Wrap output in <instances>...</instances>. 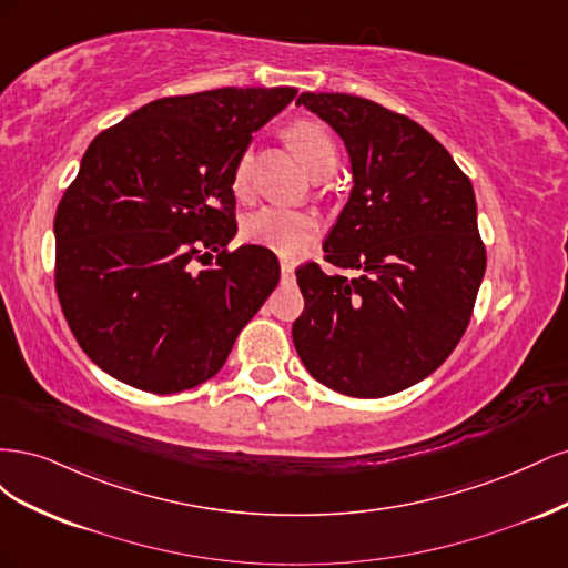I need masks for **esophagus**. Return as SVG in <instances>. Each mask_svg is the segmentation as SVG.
<instances>
[{
    "instance_id": "obj_1",
    "label": "esophagus",
    "mask_w": 568,
    "mask_h": 568,
    "mask_svg": "<svg viewBox=\"0 0 568 568\" xmlns=\"http://www.w3.org/2000/svg\"><path fill=\"white\" fill-rule=\"evenodd\" d=\"M280 267H282V274H284V277H294V270H296V265H294V263H291V261H282V263H280Z\"/></svg>"
}]
</instances>
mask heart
Segmentation results:
<instances>
[{
    "label": "heart",
    "mask_w": 568,
    "mask_h": 568,
    "mask_svg": "<svg viewBox=\"0 0 568 568\" xmlns=\"http://www.w3.org/2000/svg\"><path fill=\"white\" fill-rule=\"evenodd\" d=\"M286 136L291 146H294L296 156L313 175L320 173V170L336 168V144L326 128L315 123V120H298V123L286 130ZM251 161L253 153L251 149H246L236 159L232 170V192L239 199L251 196ZM244 234L253 244H261L274 253L294 257L315 242L320 234V222L307 211L267 205V209H261L244 222Z\"/></svg>",
    "instance_id": "obj_1"
}]
</instances>
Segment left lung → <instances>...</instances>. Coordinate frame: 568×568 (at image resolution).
<instances>
[{"mask_svg":"<svg viewBox=\"0 0 568 568\" xmlns=\"http://www.w3.org/2000/svg\"><path fill=\"white\" fill-rule=\"evenodd\" d=\"M296 104L348 149L353 192L324 261L357 274L296 270L305 307L294 346L326 388L384 398L436 372L467 332L486 272L474 186L403 113L338 92H303Z\"/></svg>","mask_w":568,"mask_h":568,"instance_id":"obj_1","label":"left lung"}]
</instances>
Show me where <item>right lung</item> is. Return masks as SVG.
<instances>
[{"instance_id":"1","label":"right lung","mask_w":568,"mask_h":568,"mask_svg":"<svg viewBox=\"0 0 568 568\" xmlns=\"http://www.w3.org/2000/svg\"><path fill=\"white\" fill-rule=\"evenodd\" d=\"M296 92L156 99L84 151L54 217V286L80 348L113 379L156 395L209 382L277 286L270 248L227 251L232 170Z\"/></svg>"}]
</instances>
